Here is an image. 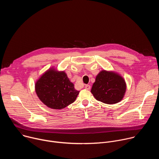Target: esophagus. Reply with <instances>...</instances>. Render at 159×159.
Listing matches in <instances>:
<instances>
[{
  "label": "esophagus",
  "instance_id": "34e87169",
  "mask_svg": "<svg viewBox=\"0 0 159 159\" xmlns=\"http://www.w3.org/2000/svg\"><path fill=\"white\" fill-rule=\"evenodd\" d=\"M85 89L87 90H89L90 89V86L89 85H85Z\"/></svg>",
  "mask_w": 159,
  "mask_h": 159
}]
</instances>
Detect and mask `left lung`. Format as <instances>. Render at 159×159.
Here are the masks:
<instances>
[{
  "label": "left lung",
  "mask_w": 159,
  "mask_h": 159,
  "mask_svg": "<svg viewBox=\"0 0 159 159\" xmlns=\"http://www.w3.org/2000/svg\"><path fill=\"white\" fill-rule=\"evenodd\" d=\"M126 90L125 80L119 73L102 70L97 75L90 92L96 100L114 104L123 99Z\"/></svg>",
  "instance_id": "1"
}]
</instances>
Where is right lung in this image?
<instances>
[{"instance_id": "obj_1", "label": "right lung", "mask_w": 159, "mask_h": 159, "mask_svg": "<svg viewBox=\"0 0 159 159\" xmlns=\"http://www.w3.org/2000/svg\"><path fill=\"white\" fill-rule=\"evenodd\" d=\"M35 92L39 100L49 108L61 109L73 103L79 94L66 72L55 66L45 71L36 80Z\"/></svg>"}]
</instances>
